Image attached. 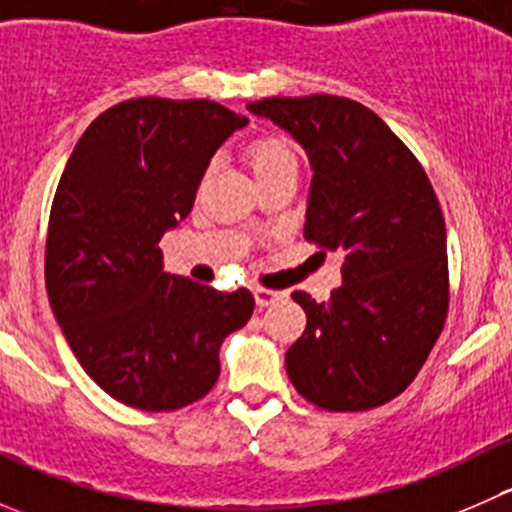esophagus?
<instances>
[{
	"label": "esophagus",
	"mask_w": 512,
	"mask_h": 512,
	"mask_svg": "<svg viewBox=\"0 0 512 512\" xmlns=\"http://www.w3.org/2000/svg\"><path fill=\"white\" fill-rule=\"evenodd\" d=\"M252 294H255L257 307H270L272 302L280 299V292H275V289H265V287H255L252 289Z\"/></svg>",
	"instance_id": "obj_1"
}]
</instances>
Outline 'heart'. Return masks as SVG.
Returning a JSON list of instances; mask_svg holds the SVG:
<instances>
[{"mask_svg":"<svg viewBox=\"0 0 512 512\" xmlns=\"http://www.w3.org/2000/svg\"><path fill=\"white\" fill-rule=\"evenodd\" d=\"M247 160L255 173V178H267V175L277 173V170L297 168V158H294L292 146L280 136H262L247 151Z\"/></svg>","mask_w":512,"mask_h":512,"instance_id":"1","label":"heart"}]
</instances>
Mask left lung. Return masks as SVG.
I'll return each instance as SVG.
<instances>
[{"instance_id":"left-lung-1","label":"left lung","mask_w":512,"mask_h":512,"mask_svg":"<svg viewBox=\"0 0 512 512\" xmlns=\"http://www.w3.org/2000/svg\"><path fill=\"white\" fill-rule=\"evenodd\" d=\"M247 111L307 151L304 240L344 255L329 302L292 292L307 329L285 354L289 381L319 409H376L416 379L446 324V223L431 180L352 98L272 96Z\"/></svg>"}]
</instances>
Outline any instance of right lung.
Here are the masks:
<instances>
[{"label":"right lung","mask_w":512,"mask_h":512,"mask_svg":"<svg viewBox=\"0 0 512 512\" xmlns=\"http://www.w3.org/2000/svg\"><path fill=\"white\" fill-rule=\"evenodd\" d=\"M245 116L208 98H131L76 143L49 215L46 292L71 352L121 404L175 411L220 376L250 289L218 292L163 272L158 242L193 210L210 158Z\"/></svg>","instance_id":"add662e5"}]
</instances>
